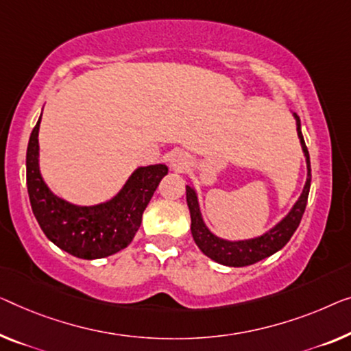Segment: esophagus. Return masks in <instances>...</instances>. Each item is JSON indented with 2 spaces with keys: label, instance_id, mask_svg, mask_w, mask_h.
Returning a JSON list of instances; mask_svg holds the SVG:
<instances>
[{
  "label": "esophagus",
  "instance_id": "1",
  "mask_svg": "<svg viewBox=\"0 0 351 351\" xmlns=\"http://www.w3.org/2000/svg\"><path fill=\"white\" fill-rule=\"evenodd\" d=\"M191 164V159L184 151H175L170 158V167L175 171H184Z\"/></svg>",
  "mask_w": 351,
  "mask_h": 351
}]
</instances>
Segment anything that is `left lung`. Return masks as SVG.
<instances>
[{
  "instance_id": "obj_1",
  "label": "left lung",
  "mask_w": 351,
  "mask_h": 351,
  "mask_svg": "<svg viewBox=\"0 0 351 351\" xmlns=\"http://www.w3.org/2000/svg\"><path fill=\"white\" fill-rule=\"evenodd\" d=\"M296 125H298V137L301 140L302 151H304L306 160H307V181L302 191L301 197L298 198L295 206L291 208V211L282 219V221L273 227L269 232L261 234L258 238L254 239H245V241H226L221 239L209 232L205 223H203L200 208H198L197 193L191 186H186V198H187V206L191 211V230L193 241L200 247L203 254L206 255L217 263L226 265V266H249L257 263V261L263 260L269 255L276 254L277 250H280L284 245L290 241L293 233L296 232L298 226H300L302 214L306 211L307 205V197H309L311 189V159H309V151L304 143V137L301 132V121L300 117L296 113Z\"/></svg>"
}]
</instances>
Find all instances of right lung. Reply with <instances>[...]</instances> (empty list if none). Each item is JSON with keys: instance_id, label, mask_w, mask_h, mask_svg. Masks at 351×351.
I'll return each mask as SVG.
<instances>
[{"instance_id": "add662e5", "label": "right lung", "mask_w": 351, "mask_h": 351, "mask_svg": "<svg viewBox=\"0 0 351 351\" xmlns=\"http://www.w3.org/2000/svg\"><path fill=\"white\" fill-rule=\"evenodd\" d=\"M39 124L40 118L26 149V186L31 208L45 237L67 254L85 260L108 257L128 247L169 169L164 164L140 167L110 202L96 206L71 205L53 195L40 176Z\"/></svg>"}]
</instances>
